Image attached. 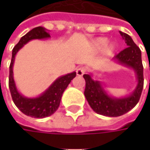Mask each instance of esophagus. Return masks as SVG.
Segmentation results:
<instances>
[{
    "label": "esophagus",
    "mask_w": 150,
    "mask_h": 150,
    "mask_svg": "<svg viewBox=\"0 0 150 150\" xmlns=\"http://www.w3.org/2000/svg\"><path fill=\"white\" fill-rule=\"evenodd\" d=\"M86 72V68L83 67H78L77 69V75L78 76H83L84 73Z\"/></svg>",
    "instance_id": "1"
}]
</instances>
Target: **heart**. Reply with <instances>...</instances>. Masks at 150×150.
Wrapping results in <instances>:
<instances>
[{
  "mask_svg": "<svg viewBox=\"0 0 150 150\" xmlns=\"http://www.w3.org/2000/svg\"><path fill=\"white\" fill-rule=\"evenodd\" d=\"M108 39L105 38H98L95 39L93 42V47L97 50H100L102 48H103L105 45L106 47L103 49V53L107 56H110L111 54H112V52H114L115 50V46L114 44L110 43L108 44Z\"/></svg>",
  "mask_w": 150,
  "mask_h": 150,
  "instance_id": "b5f03b06",
  "label": "heart"
}]
</instances>
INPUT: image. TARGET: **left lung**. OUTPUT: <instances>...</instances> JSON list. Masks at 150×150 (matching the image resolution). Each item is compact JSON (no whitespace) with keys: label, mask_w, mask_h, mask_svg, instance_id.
Listing matches in <instances>:
<instances>
[{"label":"left lung","mask_w":150,"mask_h":150,"mask_svg":"<svg viewBox=\"0 0 150 150\" xmlns=\"http://www.w3.org/2000/svg\"><path fill=\"white\" fill-rule=\"evenodd\" d=\"M120 32L127 44V47L117 54L113 60L118 63L134 70L138 84L132 94L124 98H112L108 95L99 81H94L91 75L84 74L86 82L84 95L93 110L108 117H118L128 112L139 103L144 88V67L142 64L141 51L128 34Z\"/></svg>","instance_id":"obj_1"}]
</instances>
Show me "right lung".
Listing matches in <instances>:
<instances>
[{
  "label": "right lung",
  "instance_id": "obj_1",
  "mask_svg": "<svg viewBox=\"0 0 150 150\" xmlns=\"http://www.w3.org/2000/svg\"><path fill=\"white\" fill-rule=\"evenodd\" d=\"M49 38L50 34L47 32L45 28L42 26H38L33 28L21 38L19 42L15 46L12 50V57L10 64L9 72V88L11 95L15 105L24 114L32 118H42L53 114L59 107L63 92L72 79L76 77L75 72L62 76L54 81V83L42 95L37 98H28L21 95L17 91L13 78V64L15 57L17 52L31 40Z\"/></svg>",
  "mask_w": 150,
  "mask_h": 150
}]
</instances>
